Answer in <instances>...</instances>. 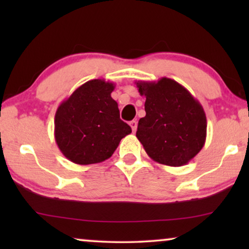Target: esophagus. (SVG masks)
<instances>
[{
	"mask_svg": "<svg viewBox=\"0 0 249 249\" xmlns=\"http://www.w3.org/2000/svg\"><path fill=\"white\" fill-rule=\"evenodd\" d=\"M130 127H131V129H132V132H136V129H137V121L136 120H132V121H130Z\"/></svg>",
	"mask_w": 249,
	"mask_h": 249,
	"instance_id": "esophagus-1",
	"label": "esophagus"
}]
</instances>
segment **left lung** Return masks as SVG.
Instances as JSON below:
<instances>
[{
  "label": "left lung",
  "instance_id": "obj_1",
  "mask_svg": "<svg viewBox=\"0 0 249 249\" xmlns=\"http://www.w3.org/2000/svg\"><path fill=\"white\" fill-rule=\"evenodd\" d=\"M146 97L136 137L153 161L181 166L198 154L206 141V115L198 101L176 80L136 81Z\"/></svg>",
  "mask_w": 249,
  "mask_h": 249
}]
</instances>
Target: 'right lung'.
Here are the masks:
<instances>
[{"instance_id":"obj_1","label":"right lung","mask_w":249,"mask_h":249,"mask_svg":"<svg viewBox=\"0 0 249 249\" xmlns=\"http://www.w3.org/2000/svg\"><path fill=\"white\" fill-rule=\"evenodd\" d=\"M114 87L103 79L89 80L57 107L54 136L57 147L69 161L80 165L103 162L131 132L111 97Z\"/></svg>"}]
</instances>
